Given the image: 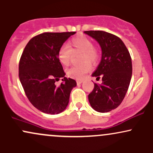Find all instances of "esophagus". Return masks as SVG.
Returning <instances> with one entry per match:
<instances>
[{"instance_id": "34e87169", "label": "esophagus", "mask_w": 153, "mask_h": 153, "mask_svg": "<svg viewBox=\"0 0 153 153\" xmlns=\"http://www.w3.org/2000/svg\"><path fill=\"white\" fill-rule=\"evenodd\" d=\"M82 82H83V81H82V80H77V83H78V84H81Z\"/></svg>"}]
</instances>
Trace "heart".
<instances>
[{"instance_id":"heart-1","label":"heart","mask_w":153,"mask_h":153,"mask_svg":"<svg viewBox=\"0 0 153 153\" xmlns=\"http://www.w3.org/2000/svg\"><path fill=\"white\" fill-rule=\"evenodd\" d=\"M81 52V65L73 66L67 71V74L72 78L82 80L91 70V64L99 59V51L93 45L92 41L84 35H78L70 41L69 45H62L57 52V58L64 66L69 65L73 54Z\"/></svg>"}]
</instances>
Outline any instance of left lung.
<instances>
[{"label":"left lung","mask_w":153,"mask_h":153,"mask_svg":"<svg viewBox=\"0 0 153 153\" xmlns=\"http://www.w3.org/2000/svg\"><path fill=\"white\" fill-rule=\"evenodd\" d=\"M101 48V59L92 74L102 78V83L94 84L88 101L95 111L101 113L117 108L127 94L132 74V65L129 51L120 38L103 31H85Z\"/></svg>","instance_id":"1"}]
</instances>
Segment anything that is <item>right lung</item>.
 Wrapping results in <instances>:
<instances>
[{"instance_id":"obj_1","label":"right lung","mask_w":153,"mask_h":153,"mask_svg":"<svg viewBox=\"0 0 153 153\" xmlns=\"http://www.w3.org/2000/svg\"><path fill=\"white\" fill-rule=\"evenodd\" d=\"M75 32H45L29 40L21 57L19 76L28 99L35 108L48 114H57L66 108L76 81L65 77L57 52ZM62 77L63 82H55Z\"/></svg>"}]
</instances>
